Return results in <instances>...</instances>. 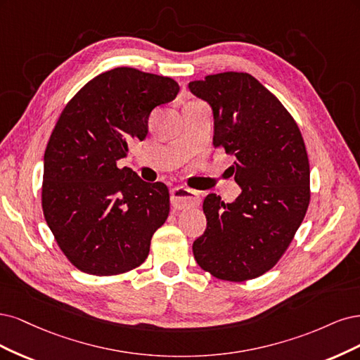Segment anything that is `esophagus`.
Wrapping results in <instances>:
<instances>
[{
	"instance_id": "1",
	"label": "esophagus",
	"mask_w": 360,
	"mask_h": 360,
	"mask_svg": "<svg viewBox=\"0 0 360 360\" xmlns=\"http://www.w3.org/2000/svg\"><path fill=\"white\" fill-rule=\"evenodd\" d=\"M170 202L175 210H188V207L200 205V195L194 190L185 188V187H176L170 193Z\"/></svg>"
}]
</instances>
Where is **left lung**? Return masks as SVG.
<instances>
[{
  "label": "left lung",
  "instance_id": "8db88e82",
  "mask_svg": "<svg viewBox=\"0 0 360 360\" xmlns=\"http://www.w3.org/2000/svg\"><path fill=\"white\" fill-rule=\"evenodd\" d=\"M214 113V148L235 155L242 193L203 200L205 233L193 243L197 264L218 280L247 281L281 259L309 205V161L292 115L248 73L210 75L188 84Z\"/></svg>",
  "mask_w": 360,
  "mask_h": 360
}]
</instances>
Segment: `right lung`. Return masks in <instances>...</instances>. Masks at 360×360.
<instances>
[{
	"instance_id": "add662e5",
	"label": "right lung",
	"mask_w": 360,
	"mask_h": 360,
	"mask_svg": "<svg viewBox=\"0 0 360 360\" xmlns=\"http://www.w3.org/2000/svg\"><path fill=\"white\" fill-rule=\"evenodd\" d=\"M178 92L170 77L118 67L89 80L58 118L44 150L41 206L58 247L79 271L118 275L146 260L170 211L169 190L117 161L146 137L153 109Z\"/></svg>"
}]
</instances>
